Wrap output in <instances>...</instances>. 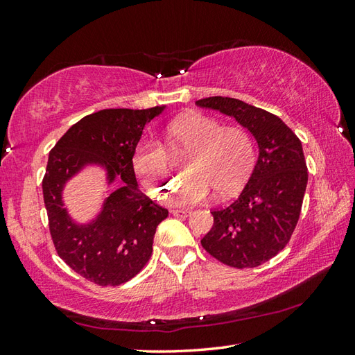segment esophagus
<instances>
[{
  "label": "esophagus",
  "instance_id": "esophagus-1",
  "mask_svg": "<svg viewBox=\"0 0 355 355\" xmlns=\"http://www.w3.org/2000/svg\"><path fill=\"white\" fill-rule=\"evenodd\" d=\"M171 214H172L173 216H182V218H186V216H189L192 212H191V210H186V209H172V210H171Z\"/></svg>",
  "mask_w": 355,
  "mask_h": 355
}]
</instances>
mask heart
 I'll list each match as a JSON object with an SVG mask.
<instances>
[{
    "label": "heart",
    "instance_id": "obj_1",
    "mask_svg": "<svg viewBox=\"0 0 355 355\" xmlns=\"http://www.w3.org/2000/svg\"><path fill=\"white\" fill-rule=\"evenodd\" d=\"M164 143L143 139L132 154V168L146 189L162 197L173 184V157L191 154L183 180L169 192L177 206H195L212 197L238 193L245 184L254 163L253 140L239 126H223L220 120L187 112L166 128Z\"/></svg>",
    "mask_w": 355,
    "mask_h": 355
}]
</instances>
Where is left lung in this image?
Wrapping results in <instances>:
<instances>
[{
    "mask_svg": "<svg viewBox=\"0 0 355 355\" xmlns=\"http://www.w3.org/2000/svg\"><path fill=\"white\" fill-rule=\"evenodd\" d=\"M195 103L236 119L259 148L239 197L212 210L214 225L201 245L229 267H258L288 244L299 221L308 182L302 143L277 116L243 101L214 96Z\"/></svg>",
    "mask_w": 355,
    "mask_h": 355,
    "instance_id": "8db88e82",
    "label": "left lung"
}]
</instances>
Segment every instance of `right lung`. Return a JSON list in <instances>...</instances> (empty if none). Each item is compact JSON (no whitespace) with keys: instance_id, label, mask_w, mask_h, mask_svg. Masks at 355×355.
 Listing matches in <instances>:
<instances>
[{"instance_id":"1","label":"right lung","mask_w":355,"mask_h":355,"mask_svg":"<svg viewBox=\"0 0 355 355\" xmlns=\"http://www.w3.org/2000/svg\"><path fill=\"white\" fill-rule=\"evenodd\" d=\"M164 107L110 108L80 119L50 150L42 193L50 235L67 266L89 282L116 286L132 279L153 254L157 225L168 210L143 193L132 168L134 149L143 128ZM85 164H101L109 182L119 186L89 225L74 223L62 202L64 183Z\"/></svg>"}]
</instances>
